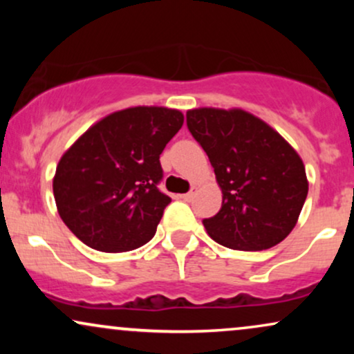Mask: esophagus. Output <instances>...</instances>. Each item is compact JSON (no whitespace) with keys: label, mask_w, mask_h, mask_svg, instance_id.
<instances>
[{"label":"esophagus","mask_w":354,"mask_h":354,"mask_svg":"<svg viewBox=\"0 0 354 354\" xmlns=\"http://www.w3.org/2000/svg\"><path fill=\"white\" fill-rule=\"evenodd\" d=\"M194 191H196V188H191V191H189V193H186V194H181V200L183 201H191V200H193V198H194Z\"/></svg>","instance_id":"esophagus-1"}]
</instances>
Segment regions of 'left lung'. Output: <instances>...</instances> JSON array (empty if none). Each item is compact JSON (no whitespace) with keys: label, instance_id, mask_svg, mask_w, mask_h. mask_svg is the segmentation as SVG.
I'll use <instances>...</instances> for the list:
<instances>
[{"label":"left lung","instance_id":"left-lung-1","mask_svg":"<svg viewBox=\"0 0 354 354\" xmlns=\"http://www.w3.org/2000/svg\"><path fill=\"white\" fill-rule=\"evenodd\" d=\"M186 124L214 168L221 209L203 219L219 245L261 251L296 226L308 194L299 154L270 124L243 109L198 108Z\"/></svg>","mask_w":354,"mask_h":354}]
</instances>
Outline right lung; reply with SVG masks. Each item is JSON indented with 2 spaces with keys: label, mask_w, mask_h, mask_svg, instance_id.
Here are the masks:
<instances>
[{
  "label": "right lung",
  "mask_w": 354,
  "mask_h": 354,
  "mask_svg": "<svg viewBox=\"0 0 354 354\" xmlns=\"http://www.w3.org/2000/svg\"><path fill=\"white\" fill-rule=\"evenodd\" d=\"M178 109L136 106L111 113L61 156L53 178L64 225L93 250L120 253L156 233L171 198L158 189L160 154L181 129Z\"/></svg>",
  "instance_id": "right-lung-1"
}]
</instances>
